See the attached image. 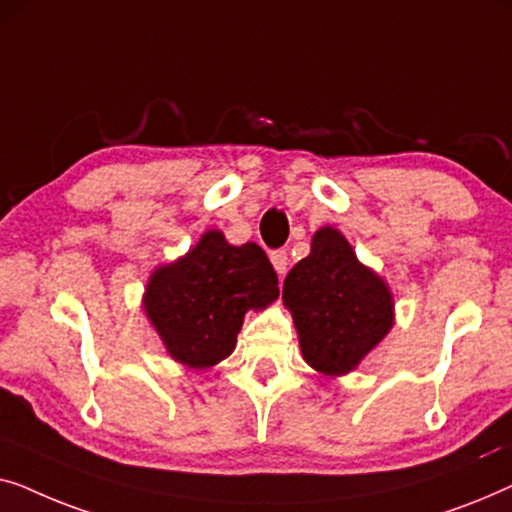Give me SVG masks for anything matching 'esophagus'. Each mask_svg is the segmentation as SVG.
Instances as JSON below:
<instances>
[{
	"instance_id": "34e87169",
	"label": "esophagus",
	"mask_w": 512,
	"mask_h": 512,
	"mask_svg": "<svg viewBox=\"0 0 512 512\" xmlns=\"http://www.w3.org/2000/svg\"><path fill=\"white\" fill-rule=\"evenodd\" d=\"M270 261H272V268L277 270V275L284 277L286 268H289V254H286L284 249H277L270 254Z\"/></svg>"
}]
</instances>
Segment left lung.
Segmentation results:
<instances>
[{
  "mask_svg": "<svg viewBox=\"0 0 512 512\" xmlns=\"http://www.w3.org/2000/svg\"><path fill=\"white\" fill-rule=\"evenodd\" d=\"M282 300L305 363L328 377L359 368L394 326L389 284L356 258L347 237L333 226L312 235L310 254L284 279Z\"/></svg>",
  "mask_w": 512,
  "mask_h": 512,
  "instance_id": "obj_1",
  "label": "left lung"
}]
</instances>
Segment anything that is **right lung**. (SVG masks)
Listing matches in <instances>:
<instances>
[{"instance_id": "add662e5", "label": "right lung", "mask_w": 512, "mask_h": 512, "mask_svg": "<svg viewBox=\"0 0 512 512\" xmlns=\"http://www.w3.org/2000/svg\"><path fill=\"white\" fill-rule=\"evenodd\" d=\"M277 296L265 251L254 242L235 247L212 228L184 256L151 272L142 307L165 352L205 370L233 354L244 314L265 310Z\"/></svg>"}]
</instances>
